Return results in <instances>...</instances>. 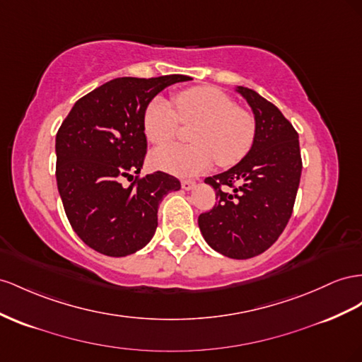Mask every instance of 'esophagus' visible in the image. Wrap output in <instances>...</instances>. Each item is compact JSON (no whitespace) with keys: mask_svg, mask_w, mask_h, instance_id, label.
Returning a JSON list of instances; mask_svg holds the SVG:
<instances>
[{"mask_svg":"<svg viewBox=\"0 0 362 362\" xmlns=\"http://www.w3.org/2000/svg\"><path fill=\"white\" fill-rule=\"evenodd\" d=\"M194 185H197V182H194L193 180H182L181 181V187L184 190H192V189H194Z\"/></svg>","mask_w":362,"mask_h":362,"instance_id":"1","label":"esophagus"}]
</instances>
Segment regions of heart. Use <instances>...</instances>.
I'll return each instance as SVG.
<instances>
[{"instance_id": "b5f03b06", "label": "heart", "mask_w": 362, "mask_h": 362, "mask_svg": "<svg viewBox=\"0 0 362 362\" xmlns=\"http://www.w3.org/2000/svg\"><path fill=\"white\" fill-rule=\"evenodd\" d=\"M175 108L163 97H155L143 114V131L152 144H165L178 134L180 122L194 124L192 146L170 144L155 151V168L178 177L209 169L213 160L222 168L247 157L257 135V122L248 110L239 108L228 94L216 86L201 85L173 95Z\"/></svg>"}]
</instances>
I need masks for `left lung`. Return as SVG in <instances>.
<instances>
[{"mask_svg":"<svg viewBox=\"0 0 362 362\" xmlns=\"http://www.w3.org/2000/svg\"><path fill=\"white\" fill-rule=\"evenodd\" d=\"M238 91L256 117V141L234 168L205 178L218 202L199 214L198 223L213 250L231 259H250L267 251L285 230L303 163L298 134L277 106L250 88Z\"/></svg>","mask_w":362,"mask_h":362,"instance_id":"8db88e82","label":"left lung"}]
</instances>
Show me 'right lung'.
<instances>
[{
    "mask_svg": "<svg viewBox=\"0 0 362 362\" xmlns=\"http://www.w3.org/2000/svg\"><path fill=\"white\" fill-rule=\"evenodd\" d=\"M190 81L169 74L119 77L77 100L56 134V181L73 230L88 247L123 257L148 243L158 204L180 180L165 172L140 177L148 140L146 106L165 86ZM136 178H133V175ZM123 177L133 180L129 188Z\"/></svg>",
    "mask_w": 362,
    "mask_h": 362,
    "instance_id": "right-lung-1",
    "label": "right lung"
}]
</instances>
